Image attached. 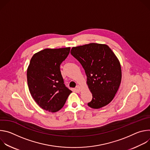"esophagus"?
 Wrapping results in <instances>:
<instances>
[{
    "label": "esophagus",
    "mask_w": 150,
    "mask_h": 150,
    "mask_svg": "<svg viewBox=\"0 0 150 150\" xmlns=\"http://www.w3.org/2000/svg\"><path fill=\"white\" fill-rule=\"evenodd\" d=\"M76 90L78 91H81V87L79 86V85H77V86L76 87Z\"/></svg>",
    "instance_id": "obj_1"
}]
</instances>
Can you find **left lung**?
I'll list each match as a JSON object with an SVG mask.
<instances>
[{"label":"left lung","instance_id":"obj_1","mask_svg":"<svg viewBox=\"0 0 150 150\" xmlns=\"http://www.w3.org/2000/svg\"><path fill=\"white\" fill-rule=\"evenodd\" d=\"M71 54L81 64L92 93L88 105L100 109L110 103L116 94L122 79L120 62L105 45L90 43L72 47Z\"/></svg>","mask_w":150,"mask_h":150}]
</instances>
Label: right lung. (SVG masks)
I'll use <instances>...</instances> for the list:
<instances>
[{"label":"right lung","instance_id":"add662e5","mask_svg":"<svg viewBox=\"0 0 150 150\" xmlns=\"http://www.w3.org/2000/svg\"><path fill=\"white\" fill-rule=\"evenodd\" d=\"M70 49H45L30 60L27 74L29 90L37 104L46 111H59L72 93L64 83L60 70Z\"/></svg>","mask_w":150,"mask_h":150}]
</instances>
